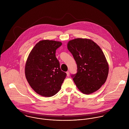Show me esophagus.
<instances>
[{
  "mask_svg": "<svg viewBox=\"0 0 129 129\" xmlns=\"http://www.w3.org/2000/svg\"><path fill=\"white\" fill-rule=\"evenodd\" d=\"M66 73H67V75L68 76H70V72H67Z\"/></svg>",
  "mask_w": 129,
  "mask_h": 129,
  "instance_id": "34e87169",
  "label": "esophagus"
}]
</instances>
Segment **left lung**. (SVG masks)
Listing matches in <instances>:
<instances>
[{"label":"left lung","mask_w":129,"mask_h":129,"mask_svg":"<svg viewBox=\"0 0 129 129\" xmlns=\"http://www.w3.org/2000/svg\"><path fill=\"white\" fill-rule=\"evenodd\" d=\"M68 49L77 66V73L72 75L77 88L85 94L100 89L109 73L108 62L100 47L90 39L76 38L68 42Z\"/></svg>","instance_id":"left-lung-1"}]
</instances>
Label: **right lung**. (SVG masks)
<instances>
[{
	"mask_svg": "<svg viewBox=\"0 0 129 129\" xmlns=\"http://www.w3.org/2000/svg\"><path fill=\"white\" fill-rule=\"evenodd\" d=\"M62 45L59 41H39L30 53L25 74L31 88L38 94L51 97L60 89L67 74L61 71L55 51Z\"/></svg>",
	"mask_w": 129,
	"mask_h": 129,
	"instance_id": "right-lung-1",
	"label": "right lung"
}]
</instances>
